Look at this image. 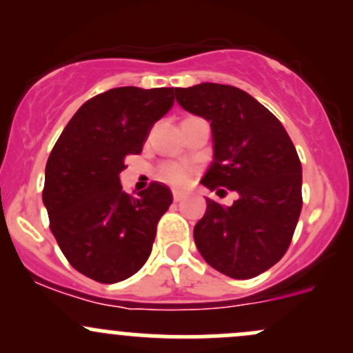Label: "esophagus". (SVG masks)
Listing matches in <instances>:
<instances>
[{
    "label": "esophagus",
    "mask_w": 353,
    "mask_h": 353,
    "mask_svg": "<svg viewBox=\"0 0 353 353\" xmlns=\"http://www.w3.org/2000/svg\"><path fill=\"white\" fill-rule=\"evenodd\" d=\"M184 196H186V193H184V191H179V190H174L172 191L174 201H181V199H183Z\"/></svg>",
    "instance_id": "34e87169"
}]
</instances>
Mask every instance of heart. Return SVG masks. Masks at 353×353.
<instances>
[{
  "mask_svg": "<svg viewBox=\"0 0 353 353\" xmlns=\"http://www.w3.org/2000/svg\"><path fill=\"white\" fill-rule=\"evenodd\" d=\"M194 174V167L186 162H167L159 167V177L174 186H184Z\"/></svg>",
  "mask_w": 353,
  "mask_h": 353,
  "instance_id": "heart-1",
  "label": "heart"
}]
</instances>
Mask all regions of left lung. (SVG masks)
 Wrapping results in <instances>:
<instances>
[{
  "label": "left lung",
  "mask_w": 353,
  "mask_h": 353,
  "mask_svg": "<svg viewBox=\"0 0 353 353\" xmlns=\"http://www.w3.org/2000/svg\"><path fill=\"white\" fill-rule=\"evenodd\" d=\"M184 110L212 126L213 162L201 184L236 191L230 206L206 198L194 225L199 254L216 272L248 280L282 259L302 210V165L285 128L254 97L232 85L176 88Z\"/></svg>",
  "instance_id": "8db88e82"
}]
</instances>
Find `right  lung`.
I'll use <instances>...</instances> for the list:
<instances>
[{"mask_svg": "<svg viewBox=\"0 0 353 353\" xmlns=\"http://www.w3.org/2000/svg\"><path fill=\"white\" fill-rule=\"evenodd\" d=\"M174 92L119 87L95 95L74 112L46 163L42 201L52 236L70 265L95 282H121L147 263L172 203L162 183L137 196L124 193L119 172L172 108Z\"/></svg>", "mask_w": 353, "mask_h": 353, "instance_id": "obj_1", "label": "right lung"}]
</instances>
